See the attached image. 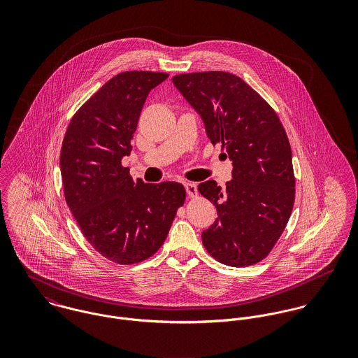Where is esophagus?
I'll use <instances>...</instances> for the list:
<instances>
[{
    "label": "esophagus",
    "mask_w": 358,
    "mask_h": 358,
    "mask_svg": "<svg viewBox=\"0 0 358 358\" xmlns=\"http://www.w3.org/2000/svg\"><path fill=\"white\" fill-rule=\"evenodd\" d=\"M185 187H186V192H187L189 197L194 199V197L199 196V190H197V186L194 183H186Z\"/></svg>",
    "instance_id": "obj_1"
}]
</instances>
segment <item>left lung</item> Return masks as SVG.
Instances as JSON below:
<instances>
[{
	"instance_id": "1",
	"label": "left lung",
	"mask_w": 358,
	"mask_h": 358,
	"mask_svg": "<svg viewBox=\"0 0 358 358\" xmlns=\"http://www.w3.org/2000/svg\"><path fill=\"white\" fill-rule=\"evenodd\" d=\"M172 83L201 115L212 145H222L233 162L224 190L215 180L199 185L217 210L203 231L205 250L227 266L255 264L278 241L295 203L287 132L273 107L231 73L178 74Z\"/></svg>"
}]
</instances>
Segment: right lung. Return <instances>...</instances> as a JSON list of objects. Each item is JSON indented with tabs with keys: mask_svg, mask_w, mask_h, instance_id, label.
<instances>
[{
	"mask_svg": "<svg viewBox=\"0 0 358 358\" xmlns=\"http://www.w3.org/2000/svg\"><path fill=\"white\" fill-rule=\"evenodd\" d=\"M166 78L155 71L114 76L77 110L62 143L66 203L87 241L118 264L153 256L186 200L180 183L134 180L121 164L149 92Z\"/></svg>",
	"mask_w": 358,
	"mask_h": 358,
	"instance_id": "right-lung-1",
	"label": "right lung"
}]
</instances>
